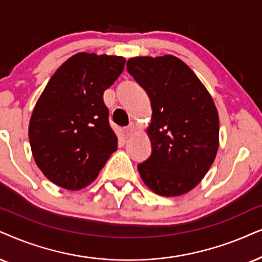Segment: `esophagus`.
I'll return each instance as SVG.
<instances>
[{
	"mask_svg": "<svg viewBox=\"0 0 262 262\" xmlns=\"http://www.w3.org/2000/svg\"><path fill=\"white\" fill-rule=\"evenodd\" d=\"M135 130H137V125H135L133 122H132V123L129 124L128 127L124 128V133H125V135H127V137H132Z\"/></svg>",
	"mask_w": 262,
	"mask_h": 262,
	"instance_id": "1",
	"label": "esophagus"
}]
</instances>
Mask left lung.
Segmentation results:
<instances>
[{
  "mask_svg": "<svg viewBox=\"0 0 262 262\" xmlns=\"http://www.w3.org/2000/svg\"><path fill=\"white\" fill-rule=\"evenodd\" d=\"M127 70L147 92L152 154L138 165L155 193L177 197L201 183L219 148V115L196 74L174 55L135 57Z\"/></svg>",
  "mask_w": 262,
  "mask_h": 262,
  "instance_id": "1",
  "label": "left lung"
}]
</instances>
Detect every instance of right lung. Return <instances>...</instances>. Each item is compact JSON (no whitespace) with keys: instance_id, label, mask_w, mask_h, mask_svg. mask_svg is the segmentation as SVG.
I'll return each instance as SVG.
<instances>
[{"instance_id":"right-lung-1","label":"right lung","mask_w":262,"mask_h":262,"mask_svg":"<svg viewBox=\"0 0 262 262\" xmlns=\"http://www.w3.org/2000/svg\"><path fill=\"white\" fill-rule=\"evenodd\" d=\"M124 64L123 57L81 52L49 79L30 118L29 139L36 164L53 184L87 187L117 150L102 95Z\"/></svg>"}]
</instances>
